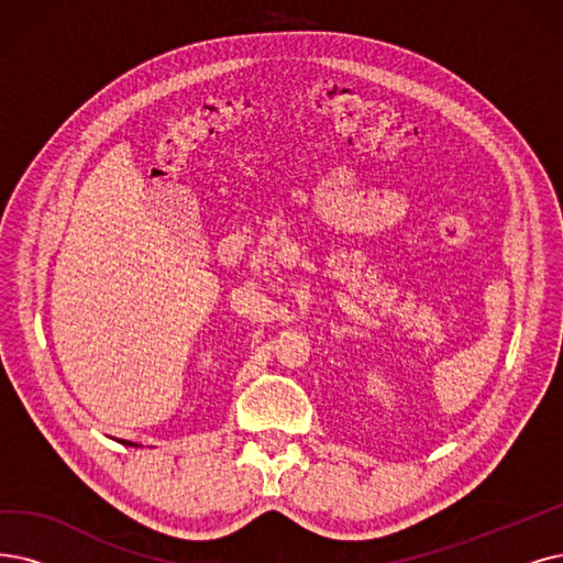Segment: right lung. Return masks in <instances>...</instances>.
Returning <instances> with one entry per match:
<instances>
[{"label": "right lung", "instance_id": "add662e5", "mask_svg": "<svg viewBox=\"0 0 563 563\" xmlns=\"http://www.w3.org/2000/svg\"><path fill=\"white\" fill-rule=\"evenodd\" d=\"M124 443H126V441H124ZM129 445H133V443H129Z\"/></svg>", "mask_w": 563, "mask_h": 563}]
</instances>
